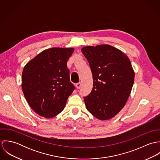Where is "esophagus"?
I'll return each mask as SVG.
<instances>
[{"label": "esophagus", "mask_w": 160, "mask_h": 160, "mask_svg": "<svg viewBox=\"0 0 160 160\" xmlns=\"http://www.w3.org/2000/svg\"><path fill=\"white\" fill-rule=\"evenodd\" d=\"M81 86H82V84H81V82H78V83L76 84V88H77V89H78L81 88Z\"/></svg>", "instance_id": "34e87169"}]
</instances>
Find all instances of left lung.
I'll return each instance as SVG.
<instances>
[{
  "label": "left lung",
  "mask_w": 160,
  "mask_h": 160,
  "mask_svg": "<svg viewBox=\"0 0 160 160\" xmlns=\"http://www.w3.org/2000/svg\"><path fill=\"white\" fill-rule=\"evenodd\" d=\"M82 53L91 67L93 88L84 98L87 110L100 120L113 118L131 94L135 73L128 57L108 44L86 46Z\"/></svg>",
  "instance_id": "1"
}]
</instances>
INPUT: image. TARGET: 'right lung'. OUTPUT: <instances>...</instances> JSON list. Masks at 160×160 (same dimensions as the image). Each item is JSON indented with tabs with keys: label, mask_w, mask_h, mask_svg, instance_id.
I'll list each match as a JSON object with an SVG mask.
<instances>
[{
	"label": "right lung",
	"mask_w": 160,
	"mask_h": 160,
	"mask_svg": "<svg viewBox=\"0 0 160 160\" xmlns=\"http://www.w3.org/2000/svg\"><path fill=\"white\" fill-rule=\"evenodd\" d=\"M74 50V48H48L24 66L22 91L30 107L41 116L51 118L61 113L75 89L67 68Z\"/></svg>",
	"instance_id": "obj_1"
}]
</instances>
